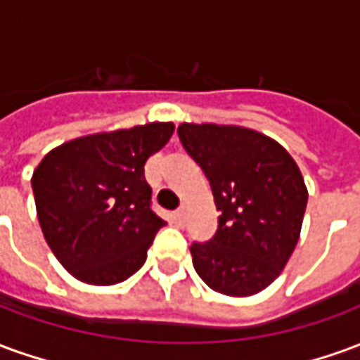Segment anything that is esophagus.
<instances>
[{"label": "esophagus", "instance_id": "esophagus-1", "mask_svg": "<svg viewBox=\"0 0 360 360\" xmlns=\"http://www.w3.org/2000/svg\"><path fill=\"white\" fill-rule=\"evenodd\" d=\"M173 218H175V221H183L185 219V208H179V210H175L173 212Z\"/></svg>", "mask_w": 360, "mask_h": 360}]
</instances>
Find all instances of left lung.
Listing matches in <instances>:
<instances>
[{"label": "left lung", "mask_w": 360, "mask_h": 360, "mask_svg": "<svg viewBox=\"0 0 360 360\" xmlns=\"http://www.w3.org/2000/svg\"><path fill=\"white\" fill-rule=\"evenodd\" d=\"M179 139L210 181L219 226L193 245L204 283L229 297L260 293L283 271L301 237L309 191L291 154L255 129L181 123Z\"/></svg>", "instance_id": "left-lung-1"}]
</instances>
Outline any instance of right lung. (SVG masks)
Wrapping results in <instances>:
<instances>
[{"mask_svg": "<svg viewBox=\"0 0 360 360\" xmlns=\"http://www.w3.org/2000/svg\"><path fill=\"white\" fill-rule=\"evenodd\" d=\"M172 121H154L67 141L32 173L44 239L73 278L115 285L146 262L165 221L150 208L144 164L172 139Z\"/></svg>", "mask_w": 360, "mask_h": 360, "instance_id": "right-lung-1", "label": "right lung"}]
</instances>
